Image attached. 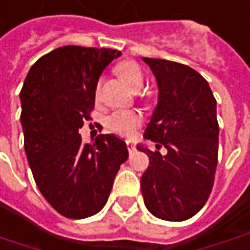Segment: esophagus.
I'll use <instances>...</instances> for the list:
<instances>
[{
	"label": "esophagus",
	"mask_w": 250,
	"mask_h": 250,
	"mask_svg": "<svg viewBox=\"0 0 250 250\" xmlns=\"http://www.w3.org/2000/svg\"><path fill=\"white\" fill-rule=\"evenodd\" d=\"M127 149H128L130 154H132L135 152V145H134L132 142H127Z\"/></svg>",
	"instance_id": "1"
}]
</instances>
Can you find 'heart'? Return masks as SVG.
<instances>
[{"label":"heart","mask_w":250,"mask_h":250,"mask_svg":"<svg viewBox=\"0 0 250 250\" xmlns=\"http://www.w3.org/2000/svg\"><path fill=\"white\" fill-rule=\"evenodd\" d=\"M115 72L134 91H138L145 82L144 72L135 61L125 60L115 67ZM106 127L120 137H132L141 125V116L132 111H116L105 120Z\"/></svg>","instance_id":"1"}]
</instances>
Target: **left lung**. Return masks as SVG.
Returning a JSON list of instances; mask_svg holds the SVG:
<instances>
[{"label":"left lung","mask_w":250,"mask_h":250,"mask_svg":"<svg viewBox=\"0 0 250 250\" xmlns=\"http://www.w3.org/2000/svg\"><path fill=\"white\" fill-rule=\"evenodd\" d=\"M142 60L156 76L159 104L144 135L156 142V150L138 146L149 157L141 190L152 215L182 222L203 208L213 188L219 149L216 100L196 69L161 59ZM160 147L167 149V155L158 152Z\"/></svg>","instance_id":"8db88e82"}]
</instances>
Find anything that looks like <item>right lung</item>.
<instances>
[{"label":"right lung","mask_w":250,"mask_h":250,"mask_svg":"<svg viewBox=\"0 0 250 250\" xmlns=\"http://www.w3.org/2000/svg\"><path fill=\"white\" fill-rule=\"evenodd\" d=\"M115 49L61 46L42 56L20 91V122L32 176L60 215L84 219L103 209L127 160L123 139L101 134L83 144L79 128L94 109L98 78Z\"/></svg>","instance_id":"right-lung-1"}]
</instances>
